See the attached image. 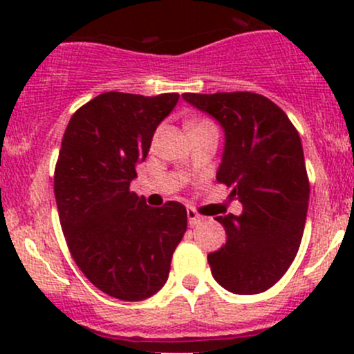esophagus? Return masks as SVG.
Returning <instances> with one entry per match:
<instances>
[{
  "label": "esophagus",
  "instance_id": "obj_1",
  "mask_svg": "<svg viewBox=\"0 0 354 354\" xmlns=\"http://www.w3.org/2000/svg\"><path fill=\"white\" fill-rule=\"evenodd\" d=\"M187 216H188V224H190V226H197V224H200L203 221V217L200 216V214H197V210L194 209H188Z\"/></svg>",
  "mask_w": 354,
  "mask_h": 354
}]
</instances>
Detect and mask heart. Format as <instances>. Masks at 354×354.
Returning <instances> with one entry per match:
<instances>
[{
	"label": "heart",
	"instance_id": "1",
	"mask_svg": "<svg viewBox=\"0 0 354 354\" xmlns=\"http://www.w3.org/2000/svg\"><path fill=\"white\" fill-rule=\"evenodd\" d=\"M202 123H203V121H202Z\"/></svg>",
	"mask_w": 354,
	"mask_h": 354
}]
</instances>
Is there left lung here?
<instances>
[{
	"label": "left lung",
	"instance_id": "8db88e82",
	"mask_svg": "<svg viewBox=\"0 0 354 354\" xmlns=\"http://www.w3.org/2000/svg\"><path fill=\"white\" fill-rule=\"evenodd\" d=\"M224 131L216 180L241 202L217 216L226 245L207 255L212 276L236 295L272 288L295 260L308 212L310 185L299 135L283 109L253 92L183 94Z\"/></svg>",
	"mask_w": 354,
	"mask_h": 354
}]
</instances>
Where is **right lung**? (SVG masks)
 Masks as SVG:
<instances>
[{"mask_svg": "<svg viewBox=\"0 0 354 354\" xmlns=\"http://www.w3.org/2000/svg\"><path fill=\"white\" fill-rule=\"evenodd\" d=\"M180 95L106 92L71 116L55 171L59 223L77 266L95 288L123 301L166 284L187 231L180 202L149 207L130 192L154 131Z\"/></svg>", "mask_w": 354, "mask_h": 354, "instance_id": "right-lung-1", "label": "right lung"}]
</instances>
